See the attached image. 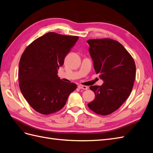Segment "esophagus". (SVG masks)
I'll use <instances>...</instances> for the list:
<instances>
[{
  "instance_id": "obj_1",
  "label": "esophagus",
  "mask_w": 153,
  "mask_h": 153,
  "mask_svg": "<svg viewBox=\"0 0 153 153\" xmlns=\"http://www.w3.org/2000/svg\"><path fill=\"white\" fill-rule=\"evenodd\" d=\"M78 87L80 89H84V90H87L88 89V87L85 85H78Z\"/></svg>"
}]
</instances>
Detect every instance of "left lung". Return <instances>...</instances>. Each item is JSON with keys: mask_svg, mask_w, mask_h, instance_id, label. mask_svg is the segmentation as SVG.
<instances>
[{"mask_svg": "<svg viewBox=\"0 0 153 153\" xmlns=\"http://www.w3.org/2000/svg\"><path fill=\"white\" fill-rule=\"evenodd\" d=\"M87 42L94 70L104 82L101 86L90 87L95 98L87 105L95 113L106 115L117 110L130 94L135 78V64L117 41L97 39Z\"/></svg>", "mask_w": 153, "mask_h": 153, "instance_id": "1", "label": "left lung"}]
</instances>
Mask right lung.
Returning a JSON list of instances; mask_svg holds the SVG:
<instances>
[{"label":"right lung","instance_id":"1","mask_svg":"<svg viewBox=\"0 0 153 153\" xmlns=\"http://www.w3.org/2000/svg\"><path fill=\"white\" fill-rule=\"evenodd\" d=\"M79 37L48 32L34 40L22 55L18 80L22 93L36 112L47 115L65 105L76 88L58 75V69Z\"/></svg>","mask_w":153,"mask_h":153}]
</instances>
